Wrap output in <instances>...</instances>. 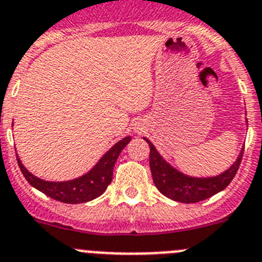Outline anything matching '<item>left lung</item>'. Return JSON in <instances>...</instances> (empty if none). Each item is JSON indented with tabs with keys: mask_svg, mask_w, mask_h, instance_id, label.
Returning a JSON list of instances; mask_svg holds the SVG:
<instances>
[{
	"mask_svg": "<svg viewBox=\"0 0 262 262\" xmlns=\"http://www.w3.org/2000/svg\"><path fill=\"white\" fill-rule=\"evenodd\" d=\"M143 140L150 146V169L155 187L166 197L183 204L204 201L225 189L236 175L244 152L243 148L236 162L221 175L214 178H190L169 166L160 157L155 146L147 138Z\"/></svg>",
	"mask_w": 262,
	"mask_h": 262,
	"instance_id": "8db88e82",
	"label": "left lung"
}]
</instances>
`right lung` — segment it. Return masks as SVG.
<instances>
[{"label": "right lung", "mask_w": 262, "mask_h": 262, "mask_svg": "<svg viewBox=\"0 0 262 262\" xmlns=\"http://www.w3.org/2000/svg\"><path fill=\"white\" fill-rule=\"evenodd\" d=\"M130 137H125L116 145L112 146L96 163V166L90 172H87L86 175L74 179V180L62 181V183L41 180L26 169V167L20 163L19 158L16 157V160L26 180L37 190L43 192L44 194L56 201L65 202V204H83L104 193L112 181L114 167L117 158L122 148L130 142Z\"/></svg>", "instance_id": "1"}]
</instances>
